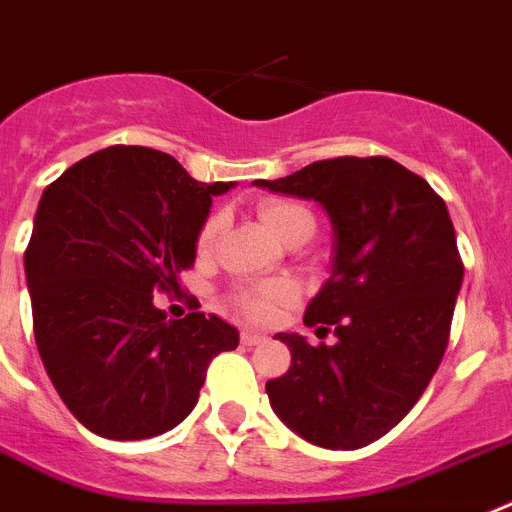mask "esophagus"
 <instances>
[{"label": "esophagus", "instance_id": "1", "mask_svg": "<svg viewBox=\"0 0 512 512\" xmlns=\"http://www.w3.org/2000/svg\"><path fill=\"white\" fill-rule=\"evenodd\" d=\"M268 340V337L262 335V332H257V330H242V342L244 345H262V342Z\"/></svg>", "mask_w": 512, "mask_h": 512}]
</instances>
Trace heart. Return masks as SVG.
<instances>
[{
    "mask_svg": "<svg viewBox=\"0 0 512 512\" xmlns=\"http://www.w3.org/2000/svg\"><path fill=\"white\" fill-rule=\"evenodd\" d=\"M260 219L262 224L273 231L275 237L283 239L293 226L299 224V221H314V216H311L309 208L301 206V203L265 201L260 206ZM221 226H224V216H219V213L208 216L201 234H198V250L201 252L211 250V244L216 242V237H219ZM286 296H288L286 286H262V288H255V291L239 293L237 304L242 306L244 314H250V317L255 319H265L270 317V311L275 309V304L286 299Z\"/></svg>",
    "mask_w": 512,
    "mask_h": 512,
    "instance_id": "heart-1",
    "label": "heart"
}]
</instances>
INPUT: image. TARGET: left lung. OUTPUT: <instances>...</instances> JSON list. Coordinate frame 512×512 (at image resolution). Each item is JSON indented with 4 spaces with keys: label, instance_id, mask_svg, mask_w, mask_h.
I'll return each mask as SVG.
<instances>
[{
    "label": "left lung",
    "instance_id": "8db88e82",
    "mask_svg": "<svg viewBox=\"0 0 512 512\" xmlns=\"http://www.w3.org/2000/svg\"><path fill=\"white\" fill-rule=\"evenodd\" d=\"M255 185L317 201L332 224L330 278L304 324H332L337 342L314 348L278 332L291 368L265 384L270 407L314 446L379 441L415 407L446 353L464 281L446 203L386 157L322 159Z\"/></svg>",
    "mask_w": 512,
    "mask_h": 512
}]
</instances>
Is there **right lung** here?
<instances>
[{"label": "right lung", "mask_w": 512, "mask_h": 512, "mask_svg": "<svg viewBox=\"0 0 512 512\" xmlns=\"http://www.w3.org/2000/svg\"><path fill=\"white\" fill-rule=\"evenodd\" d=\"M146 146L95 151L43 190L25 250L38 353L84 428L141 441L193 412L213 355L239 330L216 314L170 319L154 291L190 268L213 195Z\"/></svg>", "instance_id": "add662e5"}]
</instances>
